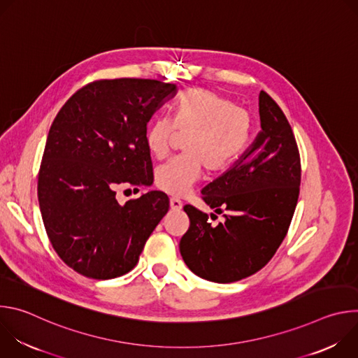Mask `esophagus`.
I'll use <instances>...</instances> for the list:
<instances>
[{
	"label": "esophagus",
	"instance_id": "1",
	"mask_svg": "<svg viewBox=\"0 0 358 358\" xmlns=\"http://www.w3.org/2000/svg\"><path fill=\"white\" fill-rule=\"evenodd\" d=\"M170 208L173 211H180L182 208V202L178 198H171L170 199Z\"/></svg>",
	"mask_w": 358,
	"mask_h": 358
}]
</instances>
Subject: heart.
Instances as JSON below:
<instances>
[{
    "mask_svg": "<svg viewBox=\"0 0 358 358\" xmlns=\"http://www.w3.org/2000/svg\"><path fill=\"white\" fill-rule=\"evenodd\" d=\"M173 117L159 115L145 133L148 150L163 157L170 148L176 129L189 131L184 150L156 170V184L171 195H182L198 181L201 164L208 171L227 169L245 147L250 133L246 110L206 89H194L177 99Z\"/></svg>",
    "mask_w": 358,
    "mask_h": 358,
    "instance_id": "obj_1",
    "label": "heart"
}]
</instances>
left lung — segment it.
<instances>
[{"label":"left lung","mask_w":358,"mask_h":358,"mask_svg":"<svg viewBox=\"0 0 358 358\" xmlns=\"http://www.w3.org/2000/svg\"><path fill=\"white\" fill-rule=\"evenodd\" d=\"M259 117L261 131L252 144L201 191L202 199L225 220L211 224L207 214L184 207L189 228L180 252L189 271L202 279L229 283L261 271L285 239L294 214L299 150L286 116L264 90Z\"/></svg>","instance_id":"1"}]
</instances>
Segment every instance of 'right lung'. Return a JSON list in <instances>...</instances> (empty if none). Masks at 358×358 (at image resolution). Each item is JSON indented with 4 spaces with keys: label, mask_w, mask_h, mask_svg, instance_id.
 <instances>
[{
    "label": "right lung",
    "mask_w": 358,
    "mask_h": 358,
    "mask_svg": "<svg viewBox=\"0 0 358 358\" xmlns=\"http://www.w3.org/2000/svg\"><path fill=\"white\" fill-rule=\"evenodd\" d=\"M177 90L150 79L97 80L79 89L50 126L39 208L50 243L78 273L105 280L130 272L167 214L162 191L122 206L116 189L152 184L147 123Z\"/></svg>",
    "instance_id": "add662e5"
}]
</instances>
